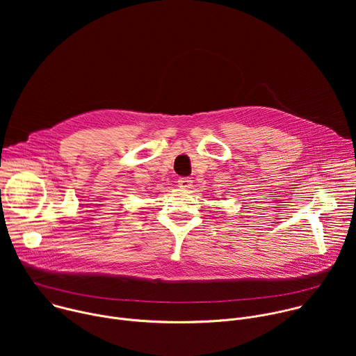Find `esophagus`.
<instances>
[{"instance_id":"1","label":"esophagus","mask_w":356,"mask_h":356,"mask_svg":"<svg viewBox=\"0 0 356 356\" xmlns=\"http://www.w3.org/2000/svg\"><path fill=\"white\" fill-rule=\"evenodd\" d=\"M191 183H193V180H191L190 177H179V179H177V184H179V187H181V188H190V187H191Z\"/></svg>"}]
</instances>
